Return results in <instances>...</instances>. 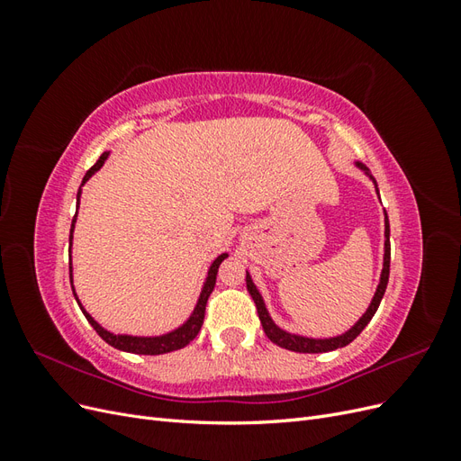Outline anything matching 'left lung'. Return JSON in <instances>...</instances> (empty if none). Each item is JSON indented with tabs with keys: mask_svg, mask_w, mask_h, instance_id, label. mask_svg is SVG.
<instances>
[{
	"mask_svg": "<svg viewBox=\"0 0 461 461\" xmlns=\"http://www.w3.org/2000/svg\"><path fill=\"white\" fill-rule=\"evenodd\" d=\"M356 167L357 169L364 171L375 185V190L376 194H379V188H376V180L371 176L369 169L364 165L356 161ZM388 273H390V225H388V215L384 212V256H383V271H381V281H379V286H376L375 290V296L369 303L367 312L361 315L357 319V323L350 329L346 330L342 334H339V337H330V339H310V337H302V334H294V332H288L285 329L278 327L275 321L271 319L267 308H265V302L259 294L258 286L254 285L252 276H249V273L246 271V286H248V292L249 296L254 298L256 302V308H258V315H259V321H261V327L265 330V334H267V339L271 342H275L276 346L285 348V350H292V352H300V354H321V352H330V350H337V348H344L350 344L357 334L364 330L367 327L369 321L373 319L376 308H379V303L384 296V290H386V285H388Z\"/></svg>",
	"mask_w": 461,
	"mask_h": 461,
	"instance_id": "8db88e82",
	"label": "left lung"
}]
</instances>
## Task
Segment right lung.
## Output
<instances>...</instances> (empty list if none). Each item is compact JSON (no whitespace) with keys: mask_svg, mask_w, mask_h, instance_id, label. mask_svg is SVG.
I'll return each mask as SVG.
<instances>
[{"mask_svg":"<svg viewBox=\"0 0 461 461\" xmlns=\"http://www.w3.org/2000/svg\"><path fill=\"white\" fill-rule=\"evenodd\" d=\"M109 158V151H104L100 159L95 161V165L92 167V169L85 175V178H82V185L78 188V194H77V203L80 202V194H82V186H85L90 176L94 173H97L104 167L105 159ZM78 212V207H77ZM75 222H77V215L73 217V225H71V234H68V252H71L73 248V232H75ZM229 254H221L213 259V263L209 265L207 269V276H205V283L202 286V292H200V298L196 302V305H194V312L190 313V317L185 321L183 325L165 332V334H159V337H132V334H115L111 332L107 329H104L97 321L82 308V303L77 296L75 292V285H73V265L68 263V276H71V286H73V294L78 302V308L82 310V313H85V317L88 319V323L94 327V330L100 334V337L109 344L117 348V350H122V352H131V354H140V356H159V354H167V352H175V350H180V348H185L186 344H190L194 339L198 337V332L203 325V315H205V303H207V298L209 294H212L213 288H215V281H217V269L219 265L222 263V259H225Z\"/></svg>","mask_w":461,"mask_h":461,"instance_id":"right-lung-1","label":"right lung"}]
</instances>
